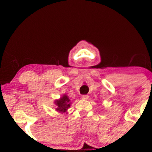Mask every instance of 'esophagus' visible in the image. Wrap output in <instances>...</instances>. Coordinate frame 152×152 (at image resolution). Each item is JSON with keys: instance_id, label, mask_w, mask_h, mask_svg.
Returning a JSON list of instances; mask_svg holds the SVG:
<instances>
[{"instance_id": "esophagus-1", "label": "esophagus", "mask_w": 152, "mask_h": 152, "mask_svg": "<svg viewBox=\"0 0 152 152\" xmlns=\"http://www.w3.org/2000/svg\"><path fill=\"white\" fill-rule=\"evenodd\" d=\"M88 95H83V96H82V99H83V100H87V99H88Z\"/></svg>"}]
</instances>
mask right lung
<instances>
[{"label":"right lung","mask_w":152,"mask_h":152,"mask_svg":"<svg viewBox=\"0 0 152 152\" xmlns=\"http://www.w3.org/2000/svg\"><path fill=\"white\" fill-rule=\"evenodd\" d=\"M53 103L56 105V111L60 114L67 113L68 109L70 108L71 104V100L66 94H64L60 99H56Z\"/></svg>","instance_id":"obj_1"}]
</instances>
